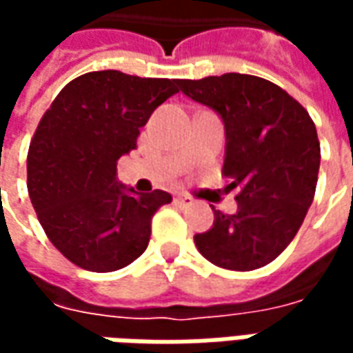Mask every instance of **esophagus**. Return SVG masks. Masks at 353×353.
<instances>
[{
    "instance_id": "1",
    "label": "esophagus",
    "mask_w": 353,
    "mask_h": 353,
    "mask_svg": "<svg viewBox=\"0 0 353 353\" xmlns=\"http://www.w3.org/2000/svg\"><path fill=\"white\" fill-rule=\"evenodd\" d=\"M176 202L179 204V206L187 208V206H192V204H194V199H192V196H189V194H177Z\"/></svg>"
}]
</instances>
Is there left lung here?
<instances>
[{
	"label": "left lung",
	"instance_id": "left-lung-1",
	"mask_svg": "<svg viewBox=\"0 0 353 353\" xmlns=\"http://www.w3.org/2000/svg\"><path fill=\"white\" fill-rule=\"evenodd\" d=\"M189 98L221 115L223 176L238 189L234 215L214 210V227L194 234L210 263L248 272L272 263L301 229L318 183L321 151L308 111L270 81L244 73L181 79Z\"/></svg>",
	"mask_w": 353,
	"mask_h": 353
}]
</instances>
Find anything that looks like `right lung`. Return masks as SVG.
I'll return each instance as SVG.
<instances>
[{
  "mask_svg": "<svg viewBox=\"0 0 353 353\" xmlns=\"http://www.w3.org/2000/svg\"><path fill=\"white\" fill-rule=\"evenodd\" d=\"M179 79L90 72L65 85L28 149V192L45 234L73 265L113 272L147 250L164 191L124 192L117 161L138 147L139 128L179 92Z\"/></svg>",
  "mask_w": 353,
  "mask_h": 353,
  "instance_id": "right-lung-1",
  "label": "right lung"
}]
</instances>
